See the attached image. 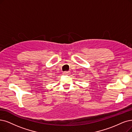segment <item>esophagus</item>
Segmentation results:
<instances>
[{
  "mask_svg": "<svg viewBox=\"0 0 132 132\" xmlns=\"http://www.w3.org/2000/svg\"><path fill=\"white\" fill-rule=\"evenodd\" d=\"M63 73L64 75H68L69 73V71H64V72H63Z\"/></svg>",
  "mask_w": 132,
  "mask_h": 132,
  "instance_id": "34e87169",
  "label": "esophagus"
}]
</instances>
